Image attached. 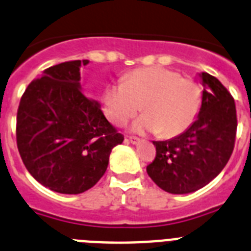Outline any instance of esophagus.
Instances as JSON below:
<instances>
[{
  "label": "esophagus",
  "mask_w": 251,
  "mask_h": 251,
  "mask_svg": "<svg viewBox=\"0 0 251 251\" xmlns=\"http://www.w3.org/2000/svg\"><path fill=\"white\" fill-rule=\"evenodd\" d=\"M128 141H129L132 145H139V143H141V139H139L138 137H134V136L128 137Z\"/></svg>",
  "instance_id": "34e87169"
}]
</instances>
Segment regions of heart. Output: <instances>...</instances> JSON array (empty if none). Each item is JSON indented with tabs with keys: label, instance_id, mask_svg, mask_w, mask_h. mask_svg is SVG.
<instances>
[{
	"label": "heart",
	"instance_id": "1",
	"mask_svg": "<svg viewBox=\"0 0 251 251\" xmlns=\"http://www.w3.org/2000/svg\"><path fill=\"white\" fill-rule=\"evenodd\" d=\"M145 115L133 124L136 132H157L171 138L185 132L201 106V89L191 77L159 66L138 68L123 81L108 85L101 95V109L114 124H123L141 110Z\"/></svg>",
	"mask_w": 251,
	"mask_h": 251
}]
</instances>
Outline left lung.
<instances>
[{
    "label": "left lung",
    "instance_id": "obj_1",
    "mask_svg": "<svg viewBox=\"0 0 251 251\" xmlns=\"http://www.w3.org/2000/svg\"><path fill=\"white\" fill-rule=\"evenodd\" d=\"M202 101L196 121L170 141H153L156 157L147 174L170 194H190L220 174L234 151L238 119L235 100L207 73L200 74Z\"/></svg>",
    "mask_w": 251,
    "mask_h": 251
}]
</instances>
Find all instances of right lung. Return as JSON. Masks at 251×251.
<instances>
[{
  "label": "right lung",
  "instance_id": "1",
  "mask_svg": "<svg viewBox=\"0 0 251 251\" xmlns=\"http://www.w3.org/2000/svg\"><path fill=\"white\" fill-rule=\"evenodd\" d=\"M73 60L45 69L28 84L17 110L16 141L31 176L60 194L92 188L105 174L109 154L123 134L100 104L81 92L80 66Z\"/></svg>",
  "mask_w": 251,
  "mask_h": 251
}]
</instances>
